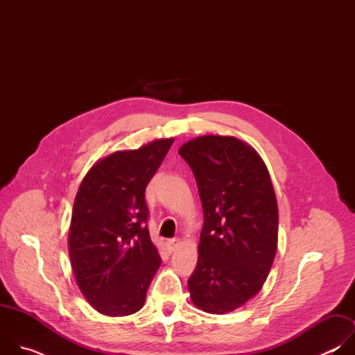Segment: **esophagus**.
I'll list each match as a JSON object with an SVG mask.
<instances>
[{
	"mask_svg": "<svg viewBox=\"0 0 355 355\" xmlns=\"http://www.w3.org/2000/svg\"><path fill=\"white\" fill-rule=\"evenodd\" d=\"M180 244H181V240H180V239H168L167 243H166V245H167V248H168L170 252L175 251V250L180 247Z\"/></svg>",
	"mask_w": 355,
	"mask_h": 355,
	"instance_id": "obj_1",
	"label": "esophagus"
}]
</instances>
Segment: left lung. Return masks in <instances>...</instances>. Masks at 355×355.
<instances>
[{"mask_svg": "<svg viewBox=\"0 0 355 355\" xmlns=\"http://www.w3.org/2000/svg\"><path fill=\"white\" fill-rule=\"evenodd\" d=\"M178 153L195 175L205 219L188 279L191 300L225 315L256 296L270 274L278 245L275 191L260 155L233 136H199Z\"/></svg>", "mask_w": 355, "mask_h": 355, "instance_id": "left-lung-1", "label": "left lung"}]
</instances>
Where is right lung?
I'll list each match as a JSON object with an SVG mask.
<instances>
[{"instance_id": "add662e5", "label": "right lung", "mask_w": 355, "mask_h": 355, "mask_svg": "<svg viewBox=\"0 0 355 355\" xmlns=\"http://www.w3.org/2000/svg\"><path fill=\"white\" fill-rule=\"evenodd\" d=\"M174 137L98 160L74 199L69 254L76 282L89 305L111 318L133 315L162 257L147 229L144 191Z\"/></svg>"}]
</instances>
